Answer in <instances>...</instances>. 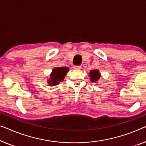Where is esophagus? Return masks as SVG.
<instances>
[{"instance_id": "obj_1", "label": "esophagus", "mask_w": 146, "mask_h": 146, "mask_svg": "<svg viewBox=\"0 0 146 146\" xmlns=\"http://www.w3.org/2000/svg\"><path fill=\"white\" fill-rule=\"evenodd\" d=\"M73 68L76 69V70H80V69H81V66H74Z\"/></svg>"}]
</instances>
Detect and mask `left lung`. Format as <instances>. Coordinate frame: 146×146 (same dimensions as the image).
Returning a JSON list of instances; mask_svg holds the SVG:
<instances>
[{"instance_id":"obj_1","label":"left lung","mask_w":146,"mask_h":146,"mask_svg":"<svg viewBox=\"0 0 146 146\" xmlns=\"http://www.w3.org/2000/svg\"><path fill=\"white\" fill-rule=\"evenodd\" d=\"M89 76L90 77V80L92 82H96L98 81V80L100 78V73L98 69L94 70H91L89 73Z\"/></svg>"}]
</instances>
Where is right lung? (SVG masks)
<instances>
[{"instance_id": "obj_1", "label": "right lung", "mask_w": 146, "mask_h": 146, "mask_svg": "<svg viewBox=\"0 0 146 146\" xmlns=\"http://www.w3.org/2000/svg\"><path fill=\"white\" fill-rule=\"evenodd\" d=\"M69 70L68 67H55L52 70L50 74V78L48 80V83L50 86L57 85L60 82L64 80L65 76L66 75Z\"/></svg>"}]
</instances>
